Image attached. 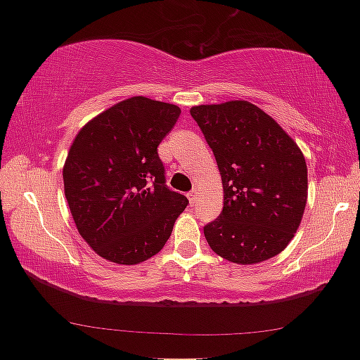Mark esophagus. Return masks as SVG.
<instances>
[{"mask_svg":"<svg viewBox=\"0 0 360 360\" xmlns=\"http://www.w3.org/2000/svg\"><path fill=\"white\" fill-rule=\"evenodd\" d=\"M187 199H189V202L192 205L195 204V200H197V189H192V191H189V194H187Z\"/></svg>","mask_w":360,"mask_h":360,"instance_id":"esophagus-1","label":"esophagus"}]
</instances>
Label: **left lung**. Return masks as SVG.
Returning a JSON list of instances; mask_svg holds the SVG:
<instances>
[{
    "instance_id": "8db88e82",
    "label": "left lung",
    "mask_w": 360,
    "mask_h": 360,
    "mask_svg": "<svg viewBox=\"0 0 360 360\" xmlns=\"http://www.w3.org/2000/svg\"><path fill=\"white\" fill-rule=\"evenodd\" d=\"M214 151L224 182V210L204 226L217 255L256 264L279 255L307 205V163L295 141L248 101L191 109Z\"/></svg>"
}]
</instances>
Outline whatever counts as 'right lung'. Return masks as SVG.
Wrapping results in <instances>:
<instances>
[{"instance_id":"obj_1","label":"right lung","mask_w":360,"mask_h":360,"mask_svg":"<svg viewBox=\"0 0 360 360\" xmlns=\"http://www.w3.org/2000/svg\"><path fill=\"white\" fill-rule=\"evenodd\" d=\"M179 115L178 105L135 96L78 131L63 168L65 197L79 235L104 259H150L189 204L166 186L158 155Z\"/></svg>"}]
</instances>
